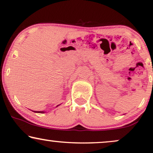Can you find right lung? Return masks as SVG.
<instances>
[{"label":"right lung","mask_w":153,"mask_h":153,"mask_svg":"<svg viewBox=\"0 0 153 153\" xmlns=\"http://www.w3.org/2000/svg\"><path fill=\"white\" fill-rule=\"evenodd\" d=\"M34 112H36V113H44V111H33Z\"/></svg>","instance_id":"1"}]
</instances>
